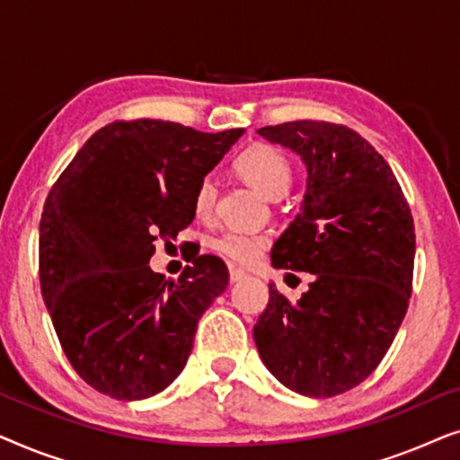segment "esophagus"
Listing matches in <instances>:
<instances>
[{"label":"esophagus","instance_id":"34e87169","mask_svg":"<svg viewBox=\"0 0 460 460\" xmlns=\"http://www.w3.org/2000/svg\"><path fill=\"white\" fill-rule=\"evenodd\" d=\"M247 272H244V270H241V268H230V282H238V280H243V279H247Z\"/></svg>","mask_w":460,"mask_h":460}]
</instances>
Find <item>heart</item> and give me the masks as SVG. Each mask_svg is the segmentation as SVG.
<instances>
[{
  "instance_id": "b5f03b06",
  "label": "heart",
  "mask_w": 460,
  "mask_h": 460,
  "mask_svg": "<svg viewBox=\"0 0 460 460\" xmlns=\"http://www.w3.org/2000/svg\"><path fill=\"white\" fill-rule=\"evenodd\" d=\"M236 172L270 199H279L288 190L293 181L291 159L272 144L257 142L244 148L234 161ZM217 203V181L213 175H203L197 181L192 192L194 213L200 217H209ZM270 238L257 232L243 230H224L222 234L213 238L211 247L224 255L226 260L236 263H253L268 247Z\"/></svg>"
}]
</instances>
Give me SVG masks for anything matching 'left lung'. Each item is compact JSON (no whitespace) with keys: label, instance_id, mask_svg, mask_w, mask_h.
I'll use <instances>...</instances> for the list:
<instances>
[{"label":"left lung","instance_id":"left-lung-1","mask_svg":"<svg viewBox=\"0 0 460 460\" xmlns=\"http://www.w3.org/2000/svg\"><path fill=\"white\" fill-rule=\"evenodd\" d=\"M257 134L307 165L304 209L274 243L272 263L312 282L295 304L270 282L253 337L282 385L331 398L379 367L406 316L412 213L387 161L348 125L288 121Z\"/></svg>","mask_w":460,"mask_h":460}]
</instances>
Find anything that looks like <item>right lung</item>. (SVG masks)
<instances>
[{
	"label": "right lung",
	"instance_id": "right-lung-1",
	"mask_svg": "<svg viewBox=\"0 0 460 460\" xmlns=\"http://www.w3.org/2000/svg\"><path fill=\"white\" fill-rule=\"evenodd\" d=\"M243 134L112 121L54 181L40 222L41 295L62 351L96 392L144 400L184 370L228 268L199 255L169 282L148 261L156 238H175L192 222L194 186Z\"/></svg>",
	"mask_w": 460,
	"mask_h": 460
}]
</instances>
